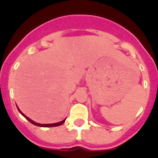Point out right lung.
I'll use <instances>...</instances> for the list:
<instances>
[{"label": "right lung", "instance_id": "1", "mask_svg": "<svg viewBox=\"0 0 158 158\" xmlns=\"http://www.w3.org/2000/svg\"><path fill=\"white\" fill-rule=\"evenodd\" d=\"M18 108V107H17ZM18 110H19V111L20 112V114H21L23 116H24L25 118H27V120L29 121L30 123H31L32 124H34V125H35V126H38V127H58V126H60V125H62V124L64 123V122H65V119H64L63 121H62V122H59V123H51V124H40V123H37L34 122V121H32L31 118H29L28 117H27L25 115H23V113L20 111V110L18 108Z\"/></svg>", "mask_w": 158, "mask_h": 158}]
</instances>
